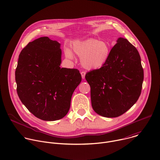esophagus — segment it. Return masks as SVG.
I'll list each match as a JSON object with an SVG mask.
<instances>
[{
  "mask_svg": "<svg viewBox=\"0 0 160 160\" xmlns=\"http://www.w3.org/2000/svg\"><path fill=\"white\" fill-rule=\"evenodd\" d=\"M81 75H82V79H84L85 78V72H82L81 73Z\"/></svg>",
  "mask_w": 160,
  "mask_h": 160,
  "instance_id": "1",
  "label": "esophagus"
}]
</instances>
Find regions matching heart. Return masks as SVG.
I'll return each instance as SVG.
<instances>
[{"label":"heart","instance_id":"b5f03b06","mask_svg":"<svg viewBox=\"0 0 160 160\" xmlns=\"http://www.w3.org/2000/svg\"><path fill=\"white\" fill-rule=\"evenodd\" d=\"M73 50L81 58L82 66L87 70H96L104 66L109 59L111 51L109 45L106 42L95 38L75 43ZM64 53L67 58H73V53L70 49H65Z\"/></svg>","mask_w":160,"mask_h":160}]
</instances>
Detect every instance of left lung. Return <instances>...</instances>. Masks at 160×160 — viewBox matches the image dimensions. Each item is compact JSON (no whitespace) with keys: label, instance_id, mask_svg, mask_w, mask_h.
<instances>
[{"label":"left lung","instance_id":"8db88e82","mask_svg":"<svg viewBox=\"0 0 160 160\" xmlns=\"http://www.w3.org/2000/svg\"><path fill=\"white\" fill-rule=\"evenodd\" d=\"M117 42L106 64L85 75L92 108L107 118L123 115L137 102L144 80L138 51L126 38Z\"/></svg>","mask_w":160,"mask_h":160}]
</instances>
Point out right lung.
Returning <instances> with one entry per match:
<instances>
[{
	"instance_id": "obj_1",
	"label": "right lung",
	"mask_w": 160,
	"mask_h": 160,
	"mask_svg": "<svg viewBox=\"0 0 160 160\" xmlns=\"http://www.w3.org/2000/svg\"><path fill=\"white\" fill-rule=\"evenodd\" d=\"M60 46L48 37L29 42L20 52L15 72L21 101L35 117L45 121L66 115L72 94L82 81L77 69L60 68Z\"/></svg>"
}]
</instances>
